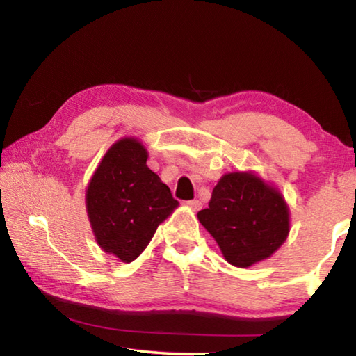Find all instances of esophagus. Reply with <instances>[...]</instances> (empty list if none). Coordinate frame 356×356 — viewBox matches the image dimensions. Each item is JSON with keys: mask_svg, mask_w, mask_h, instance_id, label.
Returning a JSON list of instances; mask_svg holds the SVG:
<instances>
[{"mask_svg": "<svg viewBox=\"0 0 356 356\" xmlns=\"http://www.w3.org/2000/svg\"><path fill=\"white\" fill-rule=\"evenodd\" d=\"M186 204H188V207L193 210V212H197V210H201V209H202V202H201V201H197V200L188 201Z\"/></svg>", "mask_w": 356, "mask_h": 356, "instance_id": "obj_1", "label": "esophagus"}]
</instances>
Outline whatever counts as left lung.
I'll use <instances>...</instances> for the list:
<instances>
[{"label": "left lung", "instance_id": "left-lung-1", "mask_svg": "<svg viewBox=\"0 0 356 356\" xmlns=\"http://www.w3.org/2000/svg\"><path fill=\"white\" fill-rule=\"evenodd\" d=\"M197 220L218 243L222 257L238 268L272 257L291 231L284 196L256 171L221 176Z\"/></svg>", "mask_w": 356, "mask_h": 356}]
</instances>
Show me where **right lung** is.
Segmentation results:
<instances>
[{
    "instance_id": "1",
    "label": "right lung",
    "mask_w": 356,
    "mask_h": 356,
    "mask_svg": "<svg viewBox=\"0 0 356 356\" xmlns=\"http://www.w3.org/2000/svg\"><path fill=\"white\" fill-rule=\"evenodd\" d=\"M149 152L135 136L118 140L102 156L86 186V212L102 250L129 264L179 207L168 185L149 170Z\"/></svg>"
}]
</instances>
